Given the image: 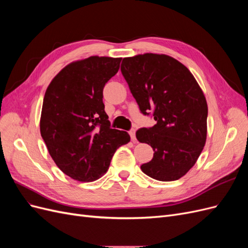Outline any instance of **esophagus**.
Masks as SVG:
<instances>
[{"instance_id": "34e87169", "label": "esophagus", "mask_w": 248, "mask_h": 248, "mask_svg": "<svg viewBox=\"0 0 248 248\" xmlns=\"http://www.w3.org/2000/svg\"><path fill=\"white\" fill-rule=\"evenodd\" d=\"M129 134H130L131 140H132V141H136V140H137V139H136V130H134V129L129 130Z\"/></svg>"}]
</instances>
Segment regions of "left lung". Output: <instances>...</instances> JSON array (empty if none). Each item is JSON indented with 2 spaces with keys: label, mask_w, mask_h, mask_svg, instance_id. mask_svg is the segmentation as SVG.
Segmentation results:
<instances>
[{
  "label": "left lung",
  "mask_w": 248,
  "mask_h": 248,
  "mask_svg": "<svg viewBox=\"0 0 248 248\" xmlns=\"http://www.w3.org/2000/svg\"><path fill=\"white\" fill-rule=\"evenodd\" d=\"M121 72L142 115L156 124L140 128L139 141L153 148L140 166L158 181H175L197 162L207 137L208 107L196 78L176 59L156 54L123 59Z\"/></svg>",
  "instance_id": "1"
}]
</instances>
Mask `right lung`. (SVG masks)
Instances as JSON below:
<instances>
[{"instance_id": "obj_1", "label": "right lung", "mask_w": 248, "mask_h": 248, "mask_svg": "<svg viewBox=\"0 0 248 248\" xmlns=\"http://www.w3.org/2000/svg\"><path fill=\"white\" fill-rule=\"evenodd\" d=\"M121 58L90 57L67 65L44 95L40 132L64 174L81 182L98 179L116 150L130 141L112 129L104 110L103 88L118 72Z\"/></svg>"}]
</instances>
